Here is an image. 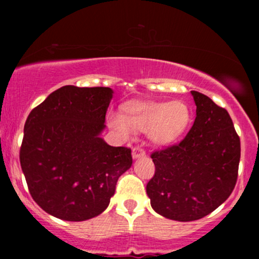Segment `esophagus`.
Segmentation results:
<instances>
[{
  "mask_svg": "<svg viewBox=\"0 0 259 259\" xmlns=\"http://www.w3.org/2000/svg\"><path fill=\"white\" fill-rule=\"evenodd\" d=\"M133 158L134 159H138V158H141V157H145L146 156V152H145V150L142 147H134L133 148Z\"/></svg>",
  "mask_w": 259,
  "mask_h": 259,
  "instance_id": "34e87169",
  "label": "esophagus"
}]
</instances>
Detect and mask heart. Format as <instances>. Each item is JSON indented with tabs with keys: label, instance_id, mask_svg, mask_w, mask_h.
<instances>
[{
	"label": "heart",
	"instance_id": "obj_1",
	"mask_svg": "<svg viewBox=\"0 0 259 259\" xmlns=\"http://www.w3.org/2000/svg\"><path fill=\"white\" fill-rule=\"evenodd\" d=\"M107 121L121 138H130L134 132H148L153 144L165 146L174 144L185 133L190 111L181 101H130L121 107V114L109 113Z\"/></svg>",
	"mask_w": 259,
	"mask_h": 259
}]
</instances>
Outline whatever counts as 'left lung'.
<instances>
[{
	"instance_id": "obj_1",
	"label": "left lung",
	"mask_w": 259,
	"mask_h": 259,
	"mask_svg": "<svg viewBox=\"0 0 259 259\" xmlns=\"http://www.w3.org/2000/svg\"><path fill=\"white\" fill-rule=\"evenodd\" d=\"M191 95L194 125L179 145L152 153L156 171L146 186L153 209L178 222L203 218L228 200L241 151L227 109L200 92Z\"/></svg>"
}]
</instances>
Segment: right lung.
<instances>
[{
	"label": "right lung",
	"mask_w": 259,
	"mask_h": 259,
	"mask_svg": "<svg viewBox=\"0 0 259 259\" xmlns=\"http://www.w3.org/2000/svg\"><path fill=\"white\" fill-rule=\"evenodd\" d=\"M111 88L67 85L29 114L20 167L31 197L46 213L68 222L97 217L108 207L132 150L101 138Z\"/></svg>",
	"instance_id": "obj_1"
}]
</instances>
